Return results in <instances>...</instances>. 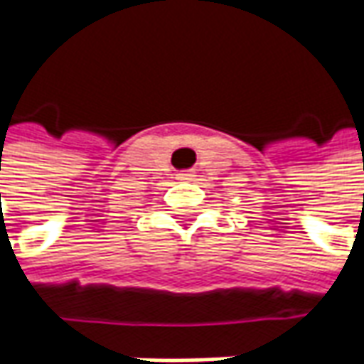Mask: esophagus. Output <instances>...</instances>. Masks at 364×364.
Masks as SVG:
<instances>
[{"mask_svg":"<svg viewBox=\"0 0 364 364\" xmlns=\"http://www.w3.org/2000/svg\"><path fill=\"white\" fill-rule=\"evenodd\" d=\"M178 180H194V172L192 170H184L178 174Z\"/></svg>","mask_w":364,"mask_h":364,"instance_id":"obj_1","label":"esophagus"}]
</instances>
